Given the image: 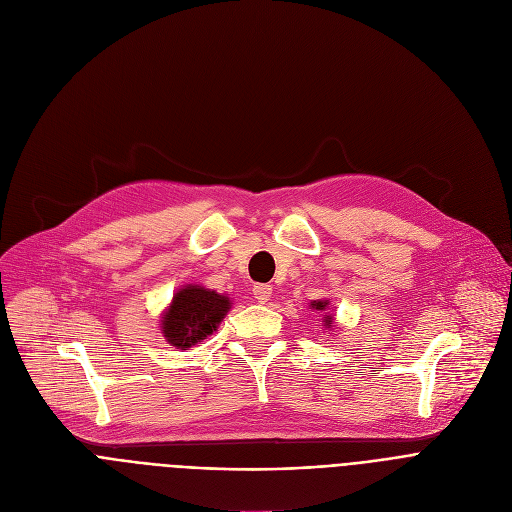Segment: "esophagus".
Wrapping results in <instances>:
<instances>
[{
    "instance_id": "obj_1",
    "label": "esophagus",
    "mask_w": 512,
    "mask_h": 512,
    "mask_svg": "<svg viewBox=\"0 0 512 512\" xmlns=\"http://www.w3.org/2000/svg\"><path fill=\"white\" fill-rule=\"evenodd\" d=\"M253 296L257 298V302L265 304L267 300H271V286H269V284H257V286L253 288Z\"/></svg>"
}]
</instances>
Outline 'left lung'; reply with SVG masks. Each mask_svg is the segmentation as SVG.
<instances>
[{
	"label": "left lung",
	"instance_id": "left-lung-1",
	"mask_svg": "<svg viewBox=\"0 0 512 512\" xmlns=\"http://www.w3.org/2000/svg\"><path fill=\"white\" fill-rule=\"evenodd\" d=\"M311 309L323 313L325 309H329V300H313V302H311ZM323 323H325L327 329L335 327V325H333V315H331V313H325V315H323Z\"/></svg>",
	"mask_w": 512,
	"mask_h": 512
}]
</instances>
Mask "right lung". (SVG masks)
Segmentation results:
<instances>
[{
  "label": "right lung",
  "instance_id": "obj_1",
  "mask_svg": "<svg viewBox=\"0 0 512 512\" xmlns=\"http://www.w3.org/2000/svg\"><path fill=\"white\" fill-rule=\"evenodd\" d=\"M230 309L232 300L226 294L199 284H185L162 311L160 333L170 346L187 350L201 339H208Z\"/></svg>",
  "mask_w": 512,
  "mask_h": 512
}]
</instances>
